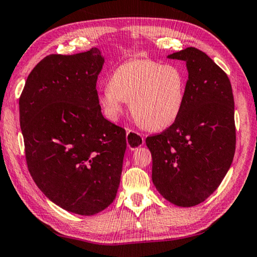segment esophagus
<instances>
[{
	"mask_svg": "<svg viewBox=\"0 0 257 257\" xmlns=\"http://www.w3.org/2000/svg\"><path fill=\"white\" fill-rule=\"evenodd\" d=\"M127 144L129 149L135 150L144 144V137L134 129H127Z\"/></svg>",
	"mask_w": 257,
	"mask_h": 257,
	"instance_id": "1",
	"label": "esophagus"
}]
</instances>
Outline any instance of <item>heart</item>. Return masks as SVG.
<instances>
[{"mask_svg":"<svg viewBox=\"0 0 257 257\" xmlns=\"http://www.w3.org/2000/svg\"><path fill=\"white\" fill-rule=\"evenodd\" d=\"M187 74L176 64L133 59L117 66L101 90L99 103L109 120H116L129 101L135 120L150 130L172 125L184 104Z\"/></svg>","mask_w":257,"mask_h":257,"instance_id":"1","label":"heart"}]
</instances>
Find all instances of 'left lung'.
Listing matches in <instances>:
<instances>
[{"label":"left lung","mask_w":257,"mask_h":257,"mask_svg":"<svg viewBox=\"0 0 257 257\" xmlns=\"http://www.w3.org/2000/svg\"><path fill=\"white\" fill-rule=\"evenodd\" d=\"M168 57L186 63L184 104L172 125L145 142L157 190L174 205L192 207L217 189L233 160L234 99L226 73L205 52L190 47Z\"/></svg>","instance_id":"obj_1"}]
</instances>
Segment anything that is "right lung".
<instances>
[{"mask_svg":"<svg viewBox=\"0 0 257 257\" xmlns=\"http://www.w3.org/2000/svg\"><path fill=\"white\" fill-rule=\"evenodd\" d=\"M103 64L97 48L49 55L32 70L19 97L32 178L56 205L85 216L115 199L127 148L125 130L100 112L96 83Z\"/></svg>","mask_w":257,"mask_h":257,"instance_id":"obj_1","label":"right lung"}]
</instances>
